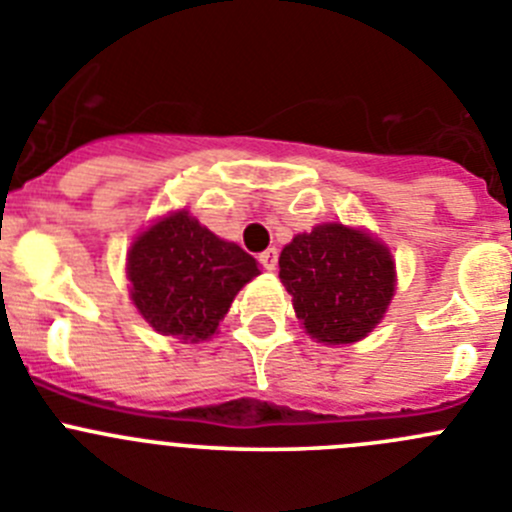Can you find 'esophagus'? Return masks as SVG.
Here are the masks:
<instances>
[{
  "label": "esophagus",
  "instance_id": "34e87169",
  "mask_svg": "<svg viewBox=\"0 0 512 512\" xmlns=\"http://www.w3.org/2000/svg\"><path fill=\"white\" fill-rule=\"evenodd\" d=\"M260 265H262V270H267V272L275 270V267H278V250H275V247H270V250L262 252Z\"/></svg>",
  "mask_w": 512,
  "mask_h": 512
}]
</instances>
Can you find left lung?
Returning a JSON list of instances; mask_svg holds the SVG:
<instances>
[{
	"label": "left lung",
	"mask_w": 512,
	"mask_h": 512,
	"mask_svg": "<svg viewBox=\"0 0 512 512\" xmlns=\"http://www.w3.org/2000/svg\"><path fill=\"white\" fill-rule=\"evenodd\" d=\"M280 280L305 331L321 343H353L384 318L394 262L381 242L343 224H318L280 252Z\"/></svg>",
	"instance_id": "1"
}]
</instances>
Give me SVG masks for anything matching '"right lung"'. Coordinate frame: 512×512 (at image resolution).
<instances>
[{
    "instance_id": "1",
    "label": "right lung",
    "mask_w": 512,
    "mask_h": 512,
    "mask_svg": "<svg viewBox=\"0 0 512 512\" xmlns=\"http://www.w3.org/2000/svg\"><path fill=\"white\" fill-rule=\"evenodd\" d=\"M255 275H260L255 257L219 240L189 212L148 227L128 252L138 313L164 336L191 343L217 331L234 295Z\"/></svg>"
}]
</instances>
